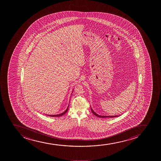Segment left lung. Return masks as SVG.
I'll list each match as a JSON object with an SVG mask.
<instances>
[{
  "label": "left lung",
  "instance_id": "left-lung-1",
  "mask_svg": "<svg viewBox=\"0 0 161 161\" xmlns=\"http://www.w3.org/2000/svg\"><path fill=\"white\" fill-rule=\"evenodd\" d=\"M91 111H92V113H93L96 116H97V117H99V118H114V117H119L118 115L117 116V115H113V116H102V115H99L97 114L96 113L94 112V111H93L92 109V108H91Z\"/></svg>",
  "mask_w": 161,
  "mask_h": 161
}]
</instances>
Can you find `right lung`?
Instances as JSON below:
<instances>
[{"mask_svg":"<svg viewBox=\"0 0 161 161\" xmlns=\"http://www.w3.org/2000/svg\"><path fill=\"white\" fill-rule=\"evenodd\" d=\"M68 107L67 108V109L65 110V111L63 112V113H61V114H59L57 115H48V116H49V117H61V116H62L65 113H66L67 112V111L68 110Z\"/></svg>","mask_w":161,"mask_h":161,"instance_id":"1","label":"right lung"}]
</instances>
